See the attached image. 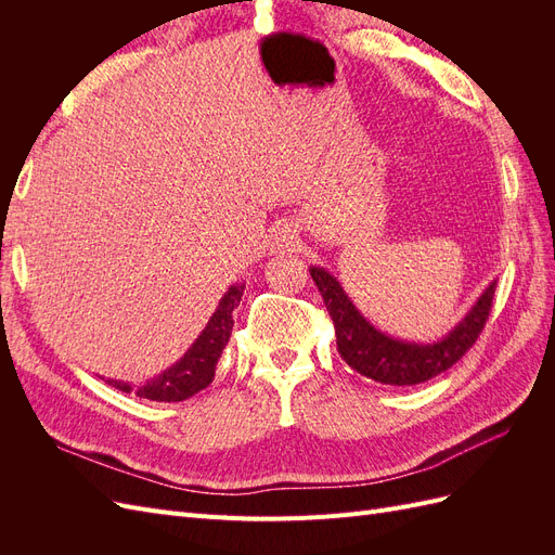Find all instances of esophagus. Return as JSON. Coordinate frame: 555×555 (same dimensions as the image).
<instances>
[{"label": "esophagus", "instance_id": "34e87169", "mask_svg": "<svg viewBox=\"0 0 555 555\" xmlns=\"http://www.w3.org/2000/svg\"><path fill=\"white\" fill-rule=\"evenodd\" d=\"M273 245H275V249H292L294 247V233L287 227L278 229L275 231V238H273Z\"/></svg>", "mask_w": 555, "mask_h": 555}]
</instances>
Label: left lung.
Returning <instances> with one entry per match:
<instances>
[{"instance_id": "1", "label": "left lung", "mask_w": 555, "mask_h": 555, "mask_svg": "<svg viewBox=\"0 0 555 555\" xmlns=\"http://www.w3.org/2000/svg\"><path fill=\"white\" fill-rule=\"evenodd\" d=\"M310 275L317 289L322 292L324 306L333 319L340 357L367 379L391 386H414L449 371L479 338L495 294L493 280L481 292L477 304L467 310V314L442 340L414 343L393 338V335L375 328L351 304L338 278H333L326 268L310 266Z\"/></svg>"}]
</instances>
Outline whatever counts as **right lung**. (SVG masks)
I'll use <instances>...</instances> for the list:
<instances>
[{
    "label": "right lung",
    "mask_w": 555,
    "mask_h": 555,
    "mask_svg": "<svg viewBox=\"0 0 555 555\" xmlns=\"http://www.w3.org/2000/svg\"><path fill=\"white\" fill-rule=\"evenodd\" d=\"M243 289L245 284L241 282L231 284L229 292L220 298V306H217V310L208 319L206 328L201 331V335L192 343V347L184 351V357L176 361L171 367H166L164 373L139 386H131L129 382H122V379H106V382L125 393L133 391L139 398H147L155 402H180V400L192 398L201 389H206V386L215 379L217 361H220L222 351L231 338L233 310H236L241 304Z\"/></svg>",
    "instance_id": "obj_1"
}]
</instances>
